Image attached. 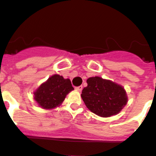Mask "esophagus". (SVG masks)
I'll return each instance as SVG.
<instances>
[{
  "label": "esophagus",
  "mask_w": 156,
  "mask_h": 156,
  "mask_svg": "<svg viewBox=\"0 0 156 156\" xmlns=\"http://www.w3.org/2000/svg\"><path fill=\"white\" fill-rule=\"evenodd\" d=\"M76 90L77 91H80V92L81 90H83V86H79V87H76Z\"/></svg>",
  "instance_id": "esophagus-1"
}]
</instances>
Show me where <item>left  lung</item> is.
Instances as JSON below:
<instances>
[{
  "mask_svg": "<svg viewBox=\"0 0 156 156\" xmlns=\"http://www.w3.org/2000/svg\"><path fill=\"white\" fill-rule=\"evenodd\" d=\"M87 83L81 97L87 108L96 115L101 117L116 115L127 103L126 91L120 85L99 76L90 77Z\"/></svg>",
  "mask_w": 156,
  "mask_h": 156,
  "instance_id": "1",
  "label": "left lung"
}]
</instances>
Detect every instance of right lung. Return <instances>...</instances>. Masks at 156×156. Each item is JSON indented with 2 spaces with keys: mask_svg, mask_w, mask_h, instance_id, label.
<instances>
[{
  "mask_svg": "<svg viewBox=\"0 0 156 156\" xmlns=\"http://www.w3.org/2000/svg\"><path fill=\"white\" fill-rule=\"evenodd\" d=\"M73 90L74 88L69 79H64L55 74L49 77L34 92V99L42 108L51 109L60 105L66 95Z\"/></svg>",
  "mask_w": 156,
  "mask_h": 156,
  "instance_id": "obj_1",
  "label": "right lung"
}]
</instances>
